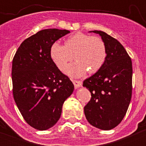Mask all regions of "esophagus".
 <instances>
[{
  "mask_svg": "<svg viewBox=\"0 0 146 146\" xmlns=\"http://www.w3.org/2000/svg\"><path fill=\"white\" fill-rule=\"evenodd\" d=\"M73 82L74 84V87L76 89L81 87L82 85V82L80 81V80H73Z\"/></svg>",
  "mask_w": 146,
  "mask_h": 146,
  "instance_id": "1",
  "label": "esophagus"
}]
</instances>
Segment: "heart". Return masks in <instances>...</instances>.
I'll return each mask as SVG.
<instances>
[{"label": "heart", "mask_w": 146, "mask_h": 146, "mask_svg": "<svg viewBox=\"0 0 146 146\" xmlns=\"http://www.w3.org/2000/svg\"><path fill=\"white\" fill-rule=\"evenodd\" d=\"M51 58L56 67L74 78L83 76L87 71L92 74L99 71L107 58V47L104 40L99 36L78 32L65 41V46L55 42L50 49Z\"/></svg>", "instance_id": "b5f03b06"}]
</instances>
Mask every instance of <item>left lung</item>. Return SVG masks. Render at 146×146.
I'll list each match as a JSON object with an SVG mask.
<instances>
[{"label": "left lung", "mask_w": 146, "mask_h": 146, "mask_svg": "<svg viewBox=\"0 0 146 146\" xmlns=\"http://www.w3.org/2000/svg\"><path fill=\"white\" fill-rule=\"evenodd\" d=\"M99 34L107 47V58L100 70L84 80L83 86L91 93L84 107L85 117L91 125L110 130L123 119L132 95V62L120 42L102 31Z\"/></svg>", "instance_id": "1"}]
</instances>
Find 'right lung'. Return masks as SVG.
I'll return each mask as SVG.
<instances>
[{
	"mask_svg": "<svg viewBox=\"0 0 146 146\" xmlns=\"http://www.w3.org/2000/svg\"><path fill=\"white\" fill-rule=\"evenodd\" d=\"M69 32L39 31L23 41L13 59V98L25 121L37 130H46L56 123L63 104L74 90L50 55L53 44Z\"/></svg>",
	"mask_w": 146,
	"mask_h": 146,
	"instance_id": "add662e5",
	"label": "right lung"
}]
</instances>
